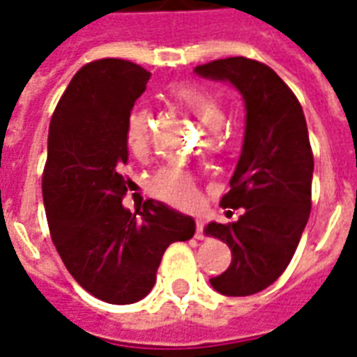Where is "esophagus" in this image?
<instances>
[{
    "label": "esophagus",
    "instance_id": "1",
    "mask_svg": "<svg viewBox=\"0 0 357 357\" xmlns=\"http://www.w3.org/2000/svg\"><path fill=\"white\" fill-rule=\"evenodd\" d=\"M196 238H204L206 237V234H204V220L202 218H196V234H195Z\"/></svg>",
    "mask_w": 357,
    "mask_h": 357
}]
</instances>
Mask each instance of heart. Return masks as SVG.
<instances>
[{"instance_id":"heart-1","label":"heart","mask_w":357,"mask_h":357,"mask_svg":"<svg viewBox=\"0 0 357 357\" xmlns=\"http://www.w3.org/2000/svg\"><path fill=\"white\" fill-rule=\"evenodd\" d=\"M170 102L178 109L190 114L207 128L204 135V150L215 155L222 150V126L226 109L222 100L206 86L176 85L170 89ZM126 146L139 159L150 153L151 128L150 114L144 109H133L126 120ZM150 192L159 200L176 207H192L198 200V179L190 170L179 167L159 168L150 179Z\"/></svg>"}]
</instances>
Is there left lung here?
Returning a JSON list of instances; mask_svg holds the SVG:
<instances>
[{"mask_svg":"<svg viewBox=\"0 0 357 357\" xmlns=\"http://www.w3.org/2000/svg\"><path fill=\"white\" fill-rule=\"evenodd\" d=\"M196 74L229 81L246 103L241 159L222 196L224 209L243 207L237 222H211L207 235L231 250V263L211 278L226 296H248L282 276L311 211L313 150L298 98L266 64L248 57L217 59ZM229 213V211H228Z\"/></svg>","mask_w":357,"mask_h":357,"instance_id":"obj_1","label":"left lung"}]
</instances>
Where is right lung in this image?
<instances>
[{"label": "right lung", "instance_id": "1", "mask_svg": "<svg viewBox=\"0 0 357 357\" xmlns=\"http://www.w3.org/2000/svg\"><path fill=\"white\" fill-rule=\"evenodd\" d=\"M150 72L123 59H98L72 77L53 111L42 196L64 266L92 296L133 304L150 293L165 250L195 235V220L146 200L123 209L126 120Z\"/></svg>", "mask_w": 357, "mask_h": 357}]
</instances>
